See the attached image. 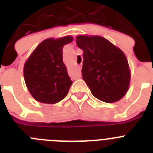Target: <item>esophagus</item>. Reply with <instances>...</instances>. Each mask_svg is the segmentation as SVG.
I'll list each match as a JSON object with an SVG mask.
<instances>
[{
  "mask_svg": "<svg viewBox=\"0 0 153 153\" xmlns=\"http://www.w3.org/2000/svg\"><path fill=\"white\" fill-rule=\"evenodd\" d=\"M80 68H81V67H80V66H79V70H80Z\"/></svg>",
  "mask_w": 153,
  "mask_h": 153,
  "instance_id": "esophagus-1",
  "label": "esophagus"
}]
</instances>
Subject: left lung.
Returning a JSON list of instances; mask_svg holds the SVG:
<instances>
[{
	"label": "left lung",
	"mask_w": 153,
	"mask_h": 153,
	"mask_svg": "<svg viewBox=\"0 0 153 153\" xmlns=\"http://www.w3.org/2000/svg\"><path fill=\"white\" fill-rule=\"evenodd\" d=\"M76 41L83 51L82 76L92 94L109 103L122 99L130 82L124 53L100 36L79 35Z\"/></svg>",
	"instance_id": "1"
}]
</instances>
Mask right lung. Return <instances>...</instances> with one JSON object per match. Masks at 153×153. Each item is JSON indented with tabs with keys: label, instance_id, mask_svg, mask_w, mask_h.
Masks as SVG:
<instances>
[{
	"label": "right lung",
	"instance_id": "right-lung-1",
	"mask_svg": "<svg viewBox=\"0 0 153 153\" xmlns=\"http://www.w3.org/2000/svg\"><path fill=\"white\" fill-rule=\"evenodd\" d=\"M72 41L71 36L44 40L26 61L24 80L36 100L54 104L67 95L73 82L63 61V47Z\"/></svg>",
	"mask_w": 153,
	"mask_h": 153
}]
</instances>
